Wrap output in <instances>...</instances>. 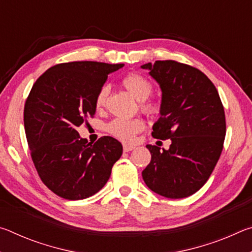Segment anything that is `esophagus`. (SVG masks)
Instances as JSON below:
<instances>
[{
  "mask_svg": "<svg viewBox=\"0 0 252 252\" xmlns=\"http://www.w3.org/2000/svg\"><path fill=\"white\" fill-rule=\"evenodd\" d=\"M135 149V147L133 146H130V144H123V151L125 152H130Z\"/></svg>",
  "mask_w": 252,
  "mask_h": 252,
  "instance_id": "obj_1",
  "label": "esophagus"
}]
</instances>
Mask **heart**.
<instances>
[{
    "instance_id": "heart-1",
    "label": "heart",
    "mask_w": 252,
    "mask_h": 252,
    "mask_svg": "<svg viewBox=\"0 0 252 252\" xmlns=\"http://www.w3.org/2000/svg\"><path fill=\"white\" fill-rule=\"evenodd\" d=\"M121 84L135 100L142 102L140 106H141V110L144 113L148 114V116H153V114L158 113L159 105L152 101H146L152 94L153 91L152 84L147 78H144L143 75L139 73H135V72H132V73L126 74L122 79ZM109 92L110 90L108 85H103L97 91L94 99L96 110H102L104 108L106 101H108ZM144 126H146V125H144L141 119L117 118L106 126V131L111 135H113L114 138L121 140L123 142H132L135 139L136 134L144 130Z\"/></svg>"
}]
</instances>
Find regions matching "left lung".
<instances>
[{"label":"left lung","mask_w":252,"mask_h":252,"mask_svg":"<svg viewBox=\"0 0 252 252\" xmlns=\"http://www.w3.org/2000/svg\"><path fill=\"white\" fill-rule=\"evenodd\" d=\"M162 91L160 118L152 136L171 140L169 150L148 144L151 161L142 178L153 192L187 198L202 188L218 162L225 136L219 93L201 71L172 60L141 65Z\"/></svg>","instance_id":"left-lung-1"}]
</instances>
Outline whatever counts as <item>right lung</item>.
<instances>
[{
	"mask_svg": "<svg viewBox=\"0 0 252 252\" xmlns=\"http://www.w3.org/2000/svg\"><path fill=\"white\" fill-rule=\"evenodd\" d=\"M123 65L61 63L33 84L24 105L25 134L42 182L59 197L81 200L95 194L122 156V144L112 136L91 144L76 129L94 116L97 91Z\"/></svg>",
	"mask_w": 252,
	"mask_h": 252,
	"instance_id": "obj_1",
	"label": "right lung"
}]
</instances>
